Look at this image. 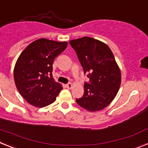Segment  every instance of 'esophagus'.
<instances>
[{"label": "esophagus", "instance_id": "esophagus-1", "mask_svg": "<svg viewBox=\"0 0 148 148\" xmlns=\"http://www.w3.org/2000/svg\"><path fill=\"white\" fill-rule=\"evenodd\" d=\"M66 87L67 89H71L72 87H73V84H72L71 83L67 84H66Z\"/></svg>", "mask_w": 148, "mask_h": 148}]
</instances>
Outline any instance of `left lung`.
Masks as SVG:
<instances>
[{
	"mask_svg": "<svg viewBox=\"0 0 148 148\" xmlns=\"http://www.w3.org/2000/svg\"><path fill=\"white\" fill-rule=\"evenodd\" d=\"M70 44L90 79L77 104L90 112L101 110L112 102L121 85V71L114 56L107 44L92 38L75 39Z\"/></svg>",
	"mask_w": 148,
	"mask_h": 148,
	"instance_id": "8db88e82",
	"label": "left lung"
}]
</instances>
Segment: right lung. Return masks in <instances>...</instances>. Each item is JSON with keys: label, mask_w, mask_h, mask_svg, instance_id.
<instances>
[{"label": "right lung", "mask_w": 148, "mask_h": 148, "mask_svg": "<svg viewBox=\"0 0 148 148\" xmlns=\"http://www.w3.org/2000/svg\"><path fill=\"white\" fill-rule=\"evenodd\" d=\"M66 41L40 38L29 44L18 57L14 80L22 97L36 108H44L56 100L63 87L53 77L55 58L67 47Z\"/></svg>", "instance_id": "1"}]
</instances>
